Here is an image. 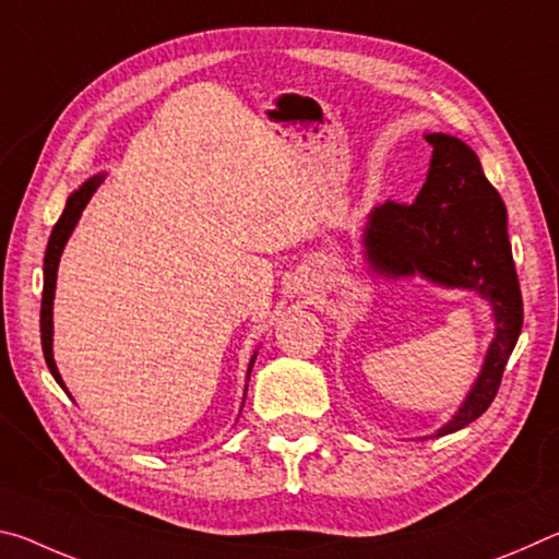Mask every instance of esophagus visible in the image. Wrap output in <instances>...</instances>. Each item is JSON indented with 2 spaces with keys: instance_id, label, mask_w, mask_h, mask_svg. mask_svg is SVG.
<instances>
[{
  "instance_id": "esophagus-1",
  "label": "esophagus",
  "mask_w": 559,
  "mask_h": 559,
  "mask_svg": "<svg viewBox=\"0 0 559 559\" xmlns=\"http://www.w3.org/2000/svg\"><path fill=\"white\" fill-rule=\"evenodd\" d=\"M306 286H308V283H306V281H302V278H300V281H298V288H300V290H306Z\"/></svg>"
}]
</instances>
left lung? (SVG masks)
Wrapping results in <instances>:
<instances>
[{"label": "left lung", "instance_id": "obj_1", "mask_svg": "<svg viewBox=\"0 0 559 559\" xmlns=\"http://www.w3.org/2000/svg\"><path fill=\"white\" fill-rule=\"evenodd\" d=\"M433 147L427 182L414 204H377L362 246L377 276H421L441 288L478 293L493 310L496 333L476 382L433 437L468 427L496 400L508 357L523 328V298L508 241L506 204L478 155L447 132H427Z\"/></svg>", "mask_w": 559, "mask_h": 559}]
</instances>
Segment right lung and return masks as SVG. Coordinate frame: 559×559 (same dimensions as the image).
I'll return each mask as SVG.
<instances>
[{"mask_svg": "<svg viewBox=\"0 0 559 559\" xmlns=\"http://www.w3.org/2000/svg\"><path fill=\"white\" fill-rule=\"evenodd\" d=\"M103 179L106 175H96L83 182L75 192L66 200V210L59 216V222H56L53 231L49 236V246H46V257H44V296H41V347H44V359L46 365H49V372L53 374V380L59 382L66 390V384L59 374V367L53 362V296H56V273H59V261H61V253H63V246L69 241V236L73 234L75 224H79L83 210H86V204L93 194H96V189L100 187ZM257 362V353H253L251 362H249V372H246V380H249L251 374V367ZM246 400V394H243Z\"/></svg>", "mask_w": 559, "mask_h": 559, "instance_id": "obj_1", "label": "right lung"}]
</instances>
